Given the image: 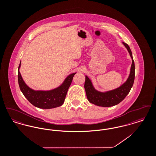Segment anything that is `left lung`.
<instances>
[{
	"label": "left lung",
	"instance_id": "8db88e82",
	"mask_svg": "<svg viewBox=\"0 0 156 156\" xmlns=\"http://www.w3.org/2000/svg\"><path fill=\"white\" fill-rule=\"evenodd\" d=\"M123 44L127 48L132 59L130 73L127 80L119 88L105 92H102L95 89L90 80L86 75L84 88L85 89L87 98L91 104L102 107H110L116 105L126 98L127 94L129 93L130 89L132 88L135 76L134 62L132 53L129 46L124 42H123Z\"/></svg>",
	"mask_w": 156,
	"mask_h": 156
}]
</instances>
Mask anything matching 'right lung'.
<instances>
[{"instance_id": "add662e5", "label": "right lung", "mask_w": 156, "mask_h": 156, "mask_svg": "<svg viewBox=\"0 0 156 156\" xmlns=\"http://www.w3.org/2000/svg\"><path fill=\"white\" fill-rule=\"evenodd\" d=\"M18 68V82L24 96L34 106L41 109H52L61 106L64 102L67 91L76 73L69 75L58 87L50 90H35L29 87L23 80Z\"/></svg>"}]
</instances>
